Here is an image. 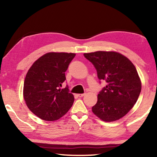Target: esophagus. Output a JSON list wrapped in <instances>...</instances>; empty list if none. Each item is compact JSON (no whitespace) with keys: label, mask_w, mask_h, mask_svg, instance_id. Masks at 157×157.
Listing matches in <instances>:
<instances>
[{"label":"esophagus","mask_w":157,"mask_h":157,"mask_svg":"<svg viewBox=\"0 0 157 157\" xmlns=\"http://www.w3.org/2000/svg\"><path fill=\"white\" fill-rule=\"evenodd\" d=\"M84 95H85V94H79L78 95V96L79 98H82V97H83Z\"/></svg>","instance_id":"1"}]
</instances>
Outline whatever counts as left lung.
I'll use <instances>...</instances> for the list:
<instances>
[{"label":"left lung","instance_id":"obj_1","mask_svg":"<svg viewBox=\"0 0 157 157\" xmlns=\"http://www.w3.org/2000/svg\"><path fill=\"white\" fill-rule=\"evenodd\" d=\"M97 71L100 80L107 84L99 92L92 111L101 120H118L131 110L141 91V82L134 65L116 52L84 53Z\"/></svg>","mask_w":157,"mask_h":157}]
</instances>
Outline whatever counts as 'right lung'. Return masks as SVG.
I'll return each instance as SVG.
<instances>
[{
    "instance_id": "1",
    "label": "right lung",
    "mask_w": 157,
    "mask_h": 157,
    "mask_svg": "<svg viewBox=\"0 0 157 157\" xmlns=\"http://www.w3.org/2000/svg\"><path fill=\"white\" fill-rule=\"evenodd\" d=\"M75 53L48 52L29 69L23 86V97L32 112L42 120L56 121L72 107L74 96L68 86L61 89L65 72Z\"/></svg>"
}]
</instances>
